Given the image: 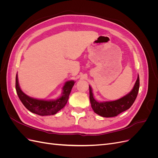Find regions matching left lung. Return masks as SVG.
I'll use <instances>...</instances> for the list:
<instances>
[{"mask_svg":"<svg viewBox=\"0 0 158 158\" xmlns=\"http://www.w3.org/2000/svg\"><path fill=\"white\" fill-rule=\"evenodd\" d=\"M139 85L140 79L139 76L138 75L136 83L130 93L115 101L105 102H98L94 99L92 88L89 85V100L92 108L95 113L102 117H116L118 114L126 111L132 106L137 97L138 90H139Z\"/></svg>","mask_w":158,"mask_h":158,"instance_id":"1","label":"left lung"}]
</instances>
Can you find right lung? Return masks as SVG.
Here are the masks:
<instances>
[{
  "mask_svg": "<svg viewBox=\"0 0 158 158\" xmlns=\"http://www.w3.org/2000/svg\"><path fill=\"white\" fill-rule=\"evenodd\" d=\"M75 82H66L63 88L61 96L55 100H42L32 98L23 93L18 83V75L16 76V89L20 101L27 109L33 113L41 116L52 115L63 109L68 102L69 95Z\"/></svg>",
  "mask_w": 158,
  "mask_h": 158,
  "instance_id": "add662e5",
  "label": "right lung"
}]
</instances>
